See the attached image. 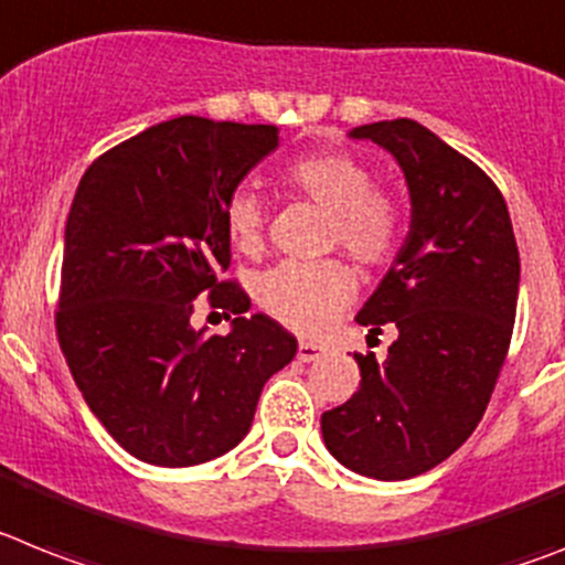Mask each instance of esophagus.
Returning a JSON list of instances; mask_svg holds the SVG:
<instances>
[{"label": "esophagus", "mask_w": 565, "mask_h": 565, "mask_svg": "<svg viewBox=\"0 0 565 565\" xmlns=\"http://www.w3.org/2000/svg\"><path fill=\"white\" fill-rule=\"evenodd\" d=\"M320 354L322 345H317V342H300V349H297V356H300L302 363H315Z\"/></svg>", "instance_id": "1"}]
</instances>
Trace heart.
<instances>
[{
  "mask_svg": "<svg viewBox=\"0 0 565 565\" xmlns=\"http://www.w3.org/2000/svg\"><path fill=\"white\" fill-rule=\"evenodd\" d=\"M282 185L329 211L326 245L342 248L365 268H383L397 257L406 216L394 194L374 185L371 168L349 151L306 153L288 162ZM225 234L239 254H259L265 245V209L257 194L234 191L223 211ZM356 282L342 259L279 263L257 282L265 315L297 334H320L354 300Z\"/></svg>",
  "mask_w": 565,
  "mask_h": 565,
  "instance_id": "obj_1",
  "label": "heart"
}]
</instances>
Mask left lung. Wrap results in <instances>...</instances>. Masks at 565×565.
<instances>
[{"label":"left lung","instance_id":"1","mask_svg":"<svg viewBox=\"0 0 565 565\" xmlns=\"http://www.w3.org/2000/svg\"><path fill=\"white\" fill-rule=\"evenodd\" d=\"M406 173L412 231L360 326L397 329L388 356L354 354L360 388L322 414L331 455L363 477L434 469L483 420L518 315L520 254L489 173L414 119L360 125Z\"/></svg>","mask_w":565,"mask_h":565}]
</instances>
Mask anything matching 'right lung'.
I'll use <instances>...</instances> for the list:
<instances>
[{"instance_id": "right-lung-1", "label": "right lung", "mask_w": 565, "mask_h": 565, "mask_svg": "<svg viewBox=\"0 0 565 565\" xmlns=\"http://www.w3.org/2000/svg\"><path fill=\"white\" fill-rule=\"evenodd\" d=\"M274 125L177 117L96 157L65 225L56 337L96 420L137 460L200 466L248 434L265 380L297 354V337L250 315L228 271L223 211ZM210 294L228 335L193 329Z\"/></svg>"}]
</instances>
